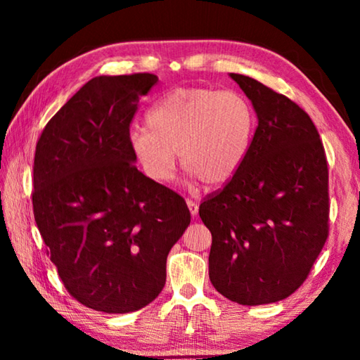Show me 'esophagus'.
<instances>
[{
    "label": "esophagus",
    "instance_id": "1",
    "mask_svg": "<svg viewBox=\"0 0 360 360\" xmlns=\"http://www.w3.org/2000/svg\"><path fill=\"white\" fill-rule=\"evenodd\" d=\"M187 206H188V211H191V214H192V216H197L198 205L195 203V202H192V200H187Z\"/></svg>",
    "mask_w": 360,
    "mask_h": 360
}]
</instances>
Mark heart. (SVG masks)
Masks as SVG:
<instances>
[{"mask_svg":"<svg viewBox=\"0 0 360 360\" xmlns=\"http://www.w3.org/2000/svg\"><path fill=\"white\" fill-rule=\"evenodd\" d=\"M254 108L233 90L174 89L146 114V130H131L129 148L154 182L173 178L181 165L208 186H221L246 160L255 131Z\"/></svg>","mask_w":360,"mask_h":360,"instance_id":"heart-1","label":"heart"}]
</instances>
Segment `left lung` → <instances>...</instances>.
<instances>
[{"instance_id":"1","label":"left lung","mask_w":360,"mask_h":360,"mask_svg":"<svg viewBox=\"0 0 360 360\" xmlns=\"http://www.w3.org/2000/svg\"><path fill=\"white\" fill-rule=\"evenodd\" d=\"M257 115L246 160L200 205L210 279L240 304L275 303L300 288L328 233V169L313 120L288 96L230 72Z\"/></svg>"}]
</instances>
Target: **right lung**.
<instances>
[{"instance_id":"add662e5","label":"right lung","mask_w":360,"mask_h":360,"mask_svg":"<svg viewBox=\"0 0 360 360\" xmlns=\"http://www.w3.org/2000/svg\"><path fill=\"white\" fill-rule=\"evenodd\" d=\"M149 72L98 76L47 122L36 144L33 212L70 294L109 314L160 294L167 257L191 224L184 198L135 167L129 148Z\"/></svg>"}]
</instances>
